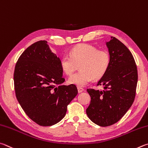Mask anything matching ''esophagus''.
<instances>
[{
  "instance_id": "obj_1",
  "label": "esophagus",
  "mask_w": 148,
  "mask_h": 148,
  "mask_svg": "<svg viewBox=\"0 0 148 148\" xmlns=\"http://www.w3.org/2000/svg\"><path fill=\"white\" fill-rule=\"evenodd\" d=\"M77 90H78V92H79V93H81V92H83L84 90V88H82V87H80V86L77 87Z\"/></svg>"
}]
</instances>
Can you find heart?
<instances>
[{"mask_svg":"<svg viewBox=\"0 0 148 148\" xmlns=\"http://www.w3.org/2000/svg\"><path fill=\"white\" fill-rule=\"evenodd\" d=\"M110 56L107 51L98 50L88 44L77 45L70 51V56L64 55L60 61V67L66 75H71L79 65L81 71L68 79L69 84L84 86L93 79H101L107 71Z\"/></svg>","mask_w":148,"mask_h":148,"instance_id":"heart-1","label":"heart"}]
</instances>
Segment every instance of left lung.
<instances>
[{
  "label": "left lung",
  "mask_w": 148,
  "mask_h": 148,
  "mask_svg": "<svg viewBox=\"0 0 148 148\" xmlns=\"http://www.w3.org/2000/svg\"><path fill=\"white\" fill-rule=\"evenodd\" d=\"M106 46L110 66L97 82L103 90L87 89L91 97L87 116L101 127L112 125L125 114L134 100L138 81L135 61L127 47L114 37L106 42Z\"/></svg>",
  "instance_id": "obj_1"
}]
</instances>
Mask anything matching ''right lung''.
<instances>
[{"mask_svg": "<svg viewBox=\"0 0 148 148\" xmlns=\"http://www.w3.org/2000/svg\"><path fill=\"white\" fill-rule=\"evenodd\" d=\"M60 59L47 41H39L23 52L15 65L17 99L28 117L38 125L51 126L66 115L67 106L78 94L75 84L65 81Z\"/></svg>", "mask_w": 148, "mask_h": 148, "instance_id": "right-lung-1", "label": "right lung"}]
</instances>
